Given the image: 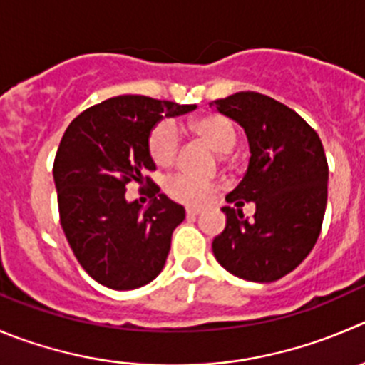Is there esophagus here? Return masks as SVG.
<instances>
[{
    "instance_id": "obj_1",
    "label": "esophagus",
    "mask_w": 365,
    "mask_h": 365,
    "mask_svg": "<svg viewBox=\"0 0 365 365\" xmlns=\"http://www.w3.org/2000/svg\"><path fill=\"white\" fill-rule=\"evenodd\" d=\"M200 215L199 210H186V217L188 218H197Z\"/></svg>"
}]
</instances>
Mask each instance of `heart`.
<instances>
[{"mask_svg": "<svg viewBox=\"0 0 365 365\" xmlns=\"http://www.w3.org/2000/svg\"><path fill=\"white\" fill-rule=\"evenodd\" d=\"M192 133L199 140L210 145L218 154H227L237 145V127L231 120L220 114H206V116L195 118L190 123ZM150 155L159 166H168L175 161L179 154V136L172 121H161L154 127L148 140ZM217 186L207 180L197 179V177L177 173L166 185V193L175 202L185 204L190 207H202L213 197Z\"/></svg>", "mask_w": 365, "mask_h": 365, "instance_id": "b5f03b06", "label": "heart"}]
</instances>
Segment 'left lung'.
<instances>
[{
  "label": "left lung",
  "instance_id": "8db88e82",
  "mask_svg": "<svg viewBox=\"0 0 365 365\" xmlns=\"http://www.w3.org/2000/svg\"><path fill=\"white\" fill-rule=\"evenodd\" d=\"M249 141L247 172L225 200V229L213 240L217 262L232 276L272 283L314 249L328 199V163L314 128L290 107L255 91L211 102ZM255 202V218L241 213Z\"/></svg>",
  "mask_w": 365,
  "mask_h": 365
}]
</instances>
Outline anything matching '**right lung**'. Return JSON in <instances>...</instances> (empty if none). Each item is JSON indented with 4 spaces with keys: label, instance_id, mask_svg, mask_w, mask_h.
<instances>
[{
    "label": "right lung",
    "instance_id": "add662e5",
    "mask_svg": "<svg viewBox=\"0 0 365 365\" xmlns=\"http://www.w3.org/2000/svg\"><path fill=\"white\" fill-rule=\"evenodd\" d=\"M193 109L121 95L86 109L66 128L53 163L61 225L78 263L107 289H140L165 267L185 207L155 185L147 208L128 203L124 192L128 182L154 184L145 173L155 170L148 138L158 121Z\"/></svg>",
    "mask_w": 365,
    "mask_h": 365
}]
</instances>
